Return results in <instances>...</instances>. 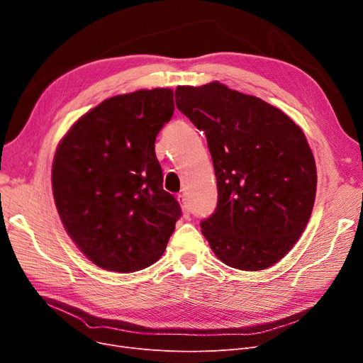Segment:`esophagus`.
I'll list each match as a JSON object with an SVG mask.
<instances>
[{
	"label": "esophagus",
	"instance_id": "1",
	"mask_svg": "<svg viewBox=\"0 0 363 363\" xmlns=\"http://www.w3.org/2000/svg\"><path fill=\"white\" fill-rule=\"evenodd\" d=\"M178 201H179L181 207H182L184 218H188V216H189V206H188V203H186L185 196H184V194H179V196H178Z\"/></svg>",
	"mask_w": 363,
	"mask_h": 363
}]
</instances>
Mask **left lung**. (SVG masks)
Listing matches in <instances>:
<instances>
[{
    "label": "left lung",
    "mask_w": 363,
    "mask_h": 363,
    "mask_svg": "<svg viewBox=\"0 0 363 363\" xmlns=\"http://www.w3.org/2000/svg\"><path fill=\"white\" fill-rule=\"evenodd\" d=\"M178 110L206 133L218 182L215 213L200 226L225 264L262 271L306 228L316 164L306 137L282 110L213 81L179 85Z\"/></svg>",
    "instance_id": "8db88e82"
}]
</instances>
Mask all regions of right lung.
Returning a JSON list of instances; mask_svg holds the SVG:
<instances>
[{
  "label": "right lung",
  "instance_id": "1",
  "mask_svg": "<svg viewBox=\"0 0 363 363\" xmlns=\"http://www.w3.org/2000/svg\"><path fill=\"white\" fill-rule=\"evenodd\" d=\"M174 110L170 88L116 95L86 111L57 145V212L76 247L103 269L147 268L175 231L181 207L163 189L155 151Z\"/></svg>",
  "mask_w": 363,
  "mask_h": 363
}]
</instances>
